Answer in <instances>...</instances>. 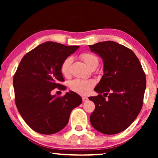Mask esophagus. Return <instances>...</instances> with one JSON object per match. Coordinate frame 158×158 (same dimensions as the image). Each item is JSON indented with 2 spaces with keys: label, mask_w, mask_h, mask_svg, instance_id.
I'll return each instance as SVG.
<instances>
[{
  "label": "esophagus",
  "mask_w": 158,
  "mask_h": 158,
  "mask_svg": "<svg viewBox=\"0 0 158 158\" xmlns=\"http://www.w3.org/2000/svg\"><path fill=\"white\" fill-rule=\"evenodd\" d=\"M88 100H89V98H86V97H82L83 102H86Z\"/></svg>",
  "instance_id": "1"
}]
</instances>
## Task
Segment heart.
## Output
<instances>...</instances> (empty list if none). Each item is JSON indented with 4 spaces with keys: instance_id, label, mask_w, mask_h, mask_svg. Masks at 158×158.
I'll return each mask as SVG.
<instances>
[{
    "instance_id": "heart-1",
    "label": "heart",
    "mask_w": 158,
    "mask_h": 158,
    "mask_svg": "<svg viewBox=\"0 0 158 158\" xmlns=\"http://www.w3.org/2000/svg\"><path fill=\"white\" fill-rule=\"evenodd\" d=\"M80 58L86 64L90 69L95 68L99 64L98 56L91 53H84L80 55ZM73 62V58L68 57L63 60L60 65V73L65 77H68L70 74V65ZM95 81L92 79L84 80L76 79L69 82V88L73 91L78 94L85 95L89 94L95 85Z\"/></svg>"
}]
</instances>
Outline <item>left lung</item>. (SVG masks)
I'll return each instance as SVG.
<instances>
[{
  "instance_id": "1",
  "label": "left lung",
  "mask_w": 158,
  "mask_h": 158,
  "mask_svg": "<svg viewBox=\"0 0 158 158\" xmlns=\"http://www.w3.org/2000/svg\"><path fill=\"white\" fill-rule=\"evenodd\" d=\"M102 58L104 74L89 97L95 105L90 116L92 126L105 135L121 132L130 126L143 106L146 80L142 67L132 50L113 41L89 45ZM108 94L106 101L101 93Z\"/></svg>"
}]
</instances>
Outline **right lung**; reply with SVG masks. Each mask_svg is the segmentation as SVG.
Listing matches in <instances>:
<instances>
[{
    "mask_svg": "<svg viewBox=\"0 0 158 158\" xmlns=\"http://www.w3.org/2000/svg\"><path fill=\"white\" fill-rule=\"evenodd\" d=\"M79 47L47 42L21 59L13 78L15 104L24 121L35 132H59L68 124L72 110L81 104V98L73 91L63 97L51 94L56 88L66 89L60 84L64 81L60 65Z\"/></svg>",
    "mask_w": 158,
    "mask_h": 158,
    "instance_id": "obj_1",
    "label": "right lung"
}]
</instances>
